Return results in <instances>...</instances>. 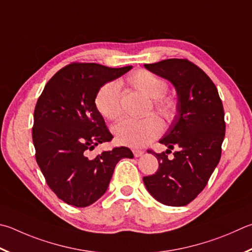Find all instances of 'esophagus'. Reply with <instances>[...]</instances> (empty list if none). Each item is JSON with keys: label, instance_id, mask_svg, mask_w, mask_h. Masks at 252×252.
Segmentation results:
<instances>
[{"label": "esophagus", "instance_id": "obj_1", "mask_svg": "<svg viewBox=\"0 0 252 252\" xmlns=\"http://www.w3.org/2000/svg\"><path fill=\"white\" fill-rule=\"evenodd\" d=\"M132 152H133V154H134V157L135 158H139V157H141L142 154H143L144 152L142 150H138V149H134L133 151H132Z\"/></svg>", "mask_w": 252, "mask_h": 252}]
</instances>
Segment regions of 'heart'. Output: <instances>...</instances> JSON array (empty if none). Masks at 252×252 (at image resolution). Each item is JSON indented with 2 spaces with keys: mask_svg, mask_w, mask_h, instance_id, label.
<instances>
[{
  "mask_svg": "<svg viewBox=\"0 0 252 252\" xmlns=\"http://www.w3.org/2000/svg\"><path fill=\"white\" fill-rule=\"evenodd\" d=\"M127 84L146 97L152 98V107L163 120L171 122L176 114L177 102L172 95L166 94L167 81L149 70L140 69L133 72ZM94 106L99 113L108 120L116 121L122 114L120 86L116 81L104 84L98 89ZM163 126L159 119L150 116L141 120L126 119L114 126L113 133L118 143L141 148L150 143L162 133Z\"/></svg>",
  "mask_w": 252,
  "mask_h": 252,
  "instance_id": "obj_1",
  "label": "heart"
}]
</instances>
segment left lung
<instances>
[{
    "label": "left lung",
    "mask_w": 252,
    "mask_h": 252,
    "mask_svg": "<svg viewBox=\"0 0 252 252\" xmlns=\"http://www.w3.org/2000/svg\"><path fill=\"white\" fill-rule=\"evenodd\" d=\"M153 74L170 80L178 95L177 114L159 143L168 150L154 154L158 168L144 176V185L159 203L185 206L207 185L221 157L225 112L218 90L206 72L186 58L145 63ZM175 149L174 158L167 154Z\"/></svg>",
    "instance_id": "1"
}]
</instances>
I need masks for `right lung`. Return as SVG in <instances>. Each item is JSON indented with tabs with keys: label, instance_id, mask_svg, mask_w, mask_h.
<instances>
[{
	"label": "right lung",
	"instance_id": "add662e5",
	"mask_svg": "<svg viewBox=\"0 0 252 252\" xmlns=\"http://www.w3.org/2000/svg\"><path fill=\"white\" fill-rule=\"evenodd\" d=\"M131 68L71 63L49 79L39 95L32 132L36 162L49 189L68 205L94 203L106 193L117 163L133 158L126 146L89 155L113 139L94 106L95 94Z\"/></svg>",
	"mask_w": 252,
	"mask_h": 252
}]
</instances>
